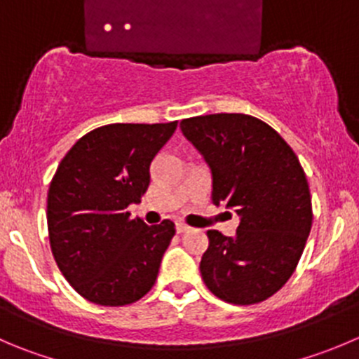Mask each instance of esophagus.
<instances>
[{
	"label": "esophagus",
	"instance_id": "1",
	"mask_svg": "<svg viewBox=\"0 0 359 359\" xmlns=\"http://www.w3.org/2000/svg\"><path fill=\"white\" fill-rule=\"evenodd\" d=\"M175 228H177V233H186V231H189V229H191L189 226L184 224V222H177Z\"/></svg>",
	"mask_w": 359,
	"mask_h": 359
}]
</instances>
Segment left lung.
I'll return each instance as SVG.
<instances>
[{
	"label": "left lung",
	"instance_id": "left-lung-1",
	"mask_svg": "<svg viewBox=\"0 0 359 359\" xmlns=\"http://www.w3.org/2000/svg\"><path fill=\"white\" fill-rule=\"evenodd\" d=\"M180 130L210 168L212 203L240 217L233 236L207 231L201 279L228 304H259L293 276L311 233L304 168L286 140L252 116L191 117Z\"/></svg>",
	"mask_w": 359,
	"mask_h": 359
}]
</instances>
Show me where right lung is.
<instances>
[{
  "label": "right lung",
  "mask_w": 359,
  "mask_h": 359,
  "mask_svg": "<svg viewBox=\"0 0 359 359\" xmlns=\"http://www.w3.org/2000/svg\"><path fill=\"white\" fill-rule=\"evenodd\" d=\"M175 130L177 121L96 128L59 163L47 194L48 240L61 273L86 300L121 307L154 286L175 224L147 226L128 207L140 203L152 159Z\"/></svg>",
  "instance_id": "add662e5"
}]
</instances>
